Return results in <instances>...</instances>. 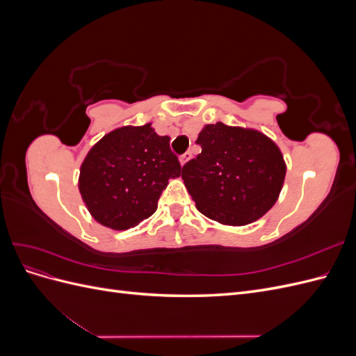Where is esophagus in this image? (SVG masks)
I'll return each instance as SVG.
<instances>
[{"mask_svg": "<svg viewBox=\"0 0 356 356\" xmlns=\"http://www.w3.org/2000/svg\"><path fill=\"white\" fill-rule=\"evenodd\" d=\"M191 159V153L190 152H187V153H184V154H182L181 157H179V161H181V165L182 166H184L186 163H187V161Z\"/></svg>", "mask_w": 356, "mask_h": 356, "instance_id": "1", "label": "esophagus"}]
</instances>
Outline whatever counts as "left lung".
<instances>
[{
  "mask_svg": "<svg viewBox=\"0 0 356 356\" xmlns=\"http://www.w3.org/2000/svg\"><path fill=\"white\" fill-rule=\"evenodd\" d=\"M196 144L202 153L182 168L196 208L221 224H250L270 209L285 178L284 157L257 131L208 124Z\"/></svg>",
  "mask_w": 356,
  "mask_h": 356,
  "instance_id": "1",
  "label": "left lung"
}]
</instances>
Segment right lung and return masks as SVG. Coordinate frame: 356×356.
<instances>
[{
	"mask_svg": "<svg viewBox=\"0 0 356 356\" xmlns=\"http://www.w3.org/2000/svg\"><path fill=\"white\" fill-rule=\"evenodd\" d=\"M179 175L169 138L159 136L148 123L105 135L86 156L79 187L96 221L127 230L152 217L169 178Z\"/></svg>",
	"mask_w": 356,
	"mask_h": 356,
	"instance_id": "right-lung-1",
	"label": "right lung"
}]
</instances>
